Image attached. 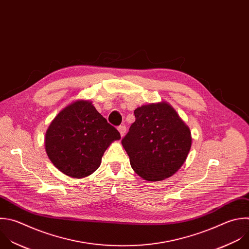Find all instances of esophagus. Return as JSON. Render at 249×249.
<instances>
[{
    "instance_id": "1",
    "label": "esophagus",
    "mask_w": 249,
    "mask_h": 249,
    "mask_svg": "<svg viewBox=\"0 0 249 249\" xmlns=\"http://www.w3.org/2000/svg\"><path fill=\"white\" fill-rule=\"evenodd\" d=\"M118 131H119L121 137L123 138L125 136V134H126V127L125 126H120V127H118Z\"/></svg>"
}]
</instances>
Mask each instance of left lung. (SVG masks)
<instances>
[{"mask_svg":"<svg viewBox=\"0 0 249 249\" xmlns=\"http://www.w3.org/2000/svg\"><path fill=\"white\" fill-rule=\"evenodd\" d=\"M121 143L133 170L143 180L158 182L173 176L192 146L188 125L167 102L143 105Z\"/></svg>","mask_w":249,"mask_h":249,"instance_id":"8db88e82","label":"left lung"}]
</instances>
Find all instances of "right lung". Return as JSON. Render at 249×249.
I'll return each instance as SVG.
<instances>
[{"mask_svg":"<svg viewBox=\"0 0 249 249\" xmlns=\"http://www.w3.org/2000/svg\"><path fill=\"white\" fill-rule=\"evenodd\" d=\"M121 139L92 102L76 100L61 109L45 136L48 157L64 175L82 179L101 165L107 148Z\"/></svg>","mask_w":249,"mask_h":249,"instance_id":"right-lung-1","label":"right lung"}]
</instances>
